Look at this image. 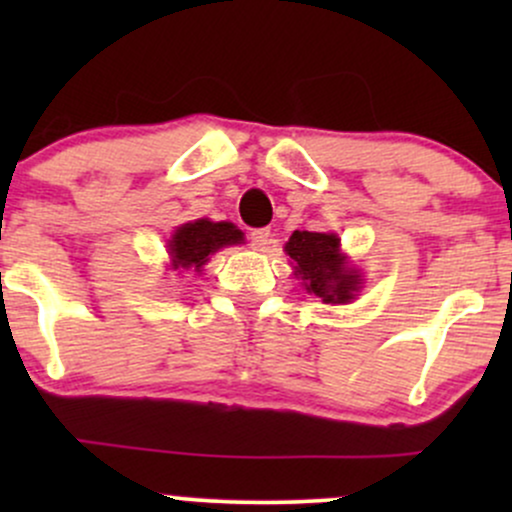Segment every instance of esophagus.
<instances>
[{"label": "esophagus", "instance_id": "esophagus-1", "mask_svg": "<svg viewBox=\"0 0 512 512\" xmlns=\"http://www.w3.org/2000/svg\"><path fill=\"white\" fill-rule=\"evenodd\" d=\"M269 243H272V233H269V228H257V231L250 233V245L255 250L264 252L269 248Z\"/></svg>", "mask_w": 512, "mask_h": 512}]
</instances>
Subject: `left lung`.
Listing matches in <instances>:
<instances>
[{"instance_id": "1", "label": "left lung", "mask_w": 512, "mask_h": 512, "mask_svg": "<svg viewBox=\"0 0 512 512\" xmlns=\"http://www.w3.org/2000/svg\"><path fill=\"white\" fill-rule=\"evenodd\" d=\"M284 250L305 291L315 293L322 303H351L361 291V274L346 262L337 233L293 231Z\"/></svg>"}]
</instances>
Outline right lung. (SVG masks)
<instances>
[{
	"label": "right lung",
	"instance_id": "1",
	"mask_svg": "<svg viewBox=\"0 0 512 512\" xmlns=\"http://www.w3.org/2000/svg\"><path fill=\"white\" fill-rule=\"evenodd\" d=\"M238 243H243V231L231 221L197 219L182 223L168 240L170 267L180 272H202L214 252Z\"/></svg>",
	"mask_w": 512,
	"mask_h": 512
}]
</instances>
